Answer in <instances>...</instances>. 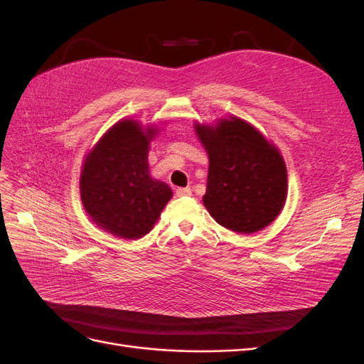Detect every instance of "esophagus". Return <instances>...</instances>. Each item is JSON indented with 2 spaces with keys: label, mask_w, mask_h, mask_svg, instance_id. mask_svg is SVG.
Wrapping results in <instances>:
<instances>
[{
  "label": "esophagus",
  "mask_w": 364,
  "mask_h": 364,
  "mask_svg": "<svg viewBox=\"0 0 364 364\" xmlns=\"http://www.w3.org/2000/svg\"><path fill=\"white\" fill-rule=\"evenodd\" d=\"M190 194H191V188H188V186H186V188L176 190V196H179V197H185V196H190Z\"/></svg>",
  "instance_id": "1"
}]
</instances>
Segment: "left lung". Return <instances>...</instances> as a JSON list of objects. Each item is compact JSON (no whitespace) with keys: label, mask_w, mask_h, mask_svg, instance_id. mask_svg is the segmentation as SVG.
<instances>
[{"label":"left lung","mask_w":364,"mask_h":364,"mask_svg":"<svg viewBox=\"0 0 364 364\" xmlns=\"http://www.w3.org/2000/svg\"><path fill=\"white\" fill-rule=\"evenodd\" d=\"M209 158L203 205L238 234L269 226L287 199V168L279 150L238 117L215 126L196 124Z\"/></svg>","instance_id":"left-lung-1"}]
</instances>
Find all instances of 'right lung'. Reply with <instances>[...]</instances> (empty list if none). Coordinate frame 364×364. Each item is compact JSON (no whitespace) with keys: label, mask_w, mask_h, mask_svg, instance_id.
Segmentation results:
<instances>
[{"label":"right lung","mask_w":364,"mask_h":364,"mask_svg":"<svg viewBox=\"0 0 364 364\" xmlns=\"http://www.w3.org/2000/svg\"><path fill=\"white\" fill-rule=\"evenodd\" d=\"M158 129L121 119L87 153L80 197L92 222L119 238L136 240L158 222L171 188L149 171V144Z\"/></svg>","instance_id":"add662e5"}]
</instances>
